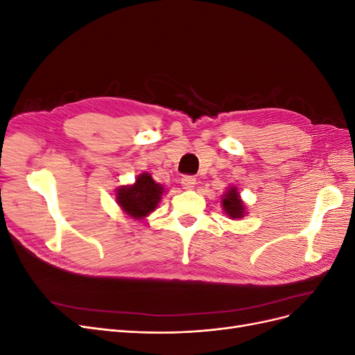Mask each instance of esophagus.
<instances>
[{
  "instance_id": "obj_1",
  "label": "esophagus",
  "mask_w": 355,
  "mask_h": 355,
  "mask_svg": "<svg viewBox=\"0 0 355 355\" xmlns=\"http://www.w3.org/2000/svg\"><path fill=\"white\" fill-rule=\"evenodd\" d=\"M180 184L184 189H192L197 185V179L194 176H184L180 179Z\"/></svg>"
}]
</instances>
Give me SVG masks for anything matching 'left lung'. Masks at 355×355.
<instances>
[{"label": "left lung", "mask_w": 355, "mask_h": 355, "mask_svg": "<svg viewBox=\"0 0 355 355\" xmlns=\"http://www.w3.org/2000/svg\"><path fill=\"white\" fill-rule=\"evenodd\" d=\"M222 210L225 211V214L232 220L235 219H243L247 214V209L244 206V201L240 196L239 188L235 185H231L225 191V194L222 196V201H220Z\"/></svg>", "instance_id": "8db88e82"}]
</instances>
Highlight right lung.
<instances>
[{"mask_svg":"<svg viewBox=\"0 0 355 355\" xmlns=\"http://www.w3.org/2000/svg\"><path fill=\"white\" fill-rule=\"evenodd\" d=\"M164 194V187L155 182L148 171H144V173L136 178L135 184L116 188L115 200L123 213H125L128 218L142 220L148 214L157 210Z\"/></svg>","mask_w":355,"mask_h":355,"instance_id":"right-lung-1","label":"right lung"}]
</instances>
